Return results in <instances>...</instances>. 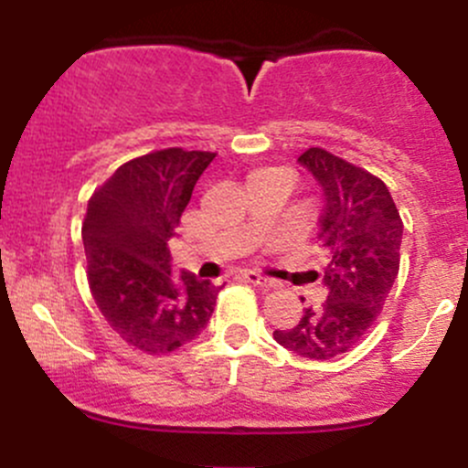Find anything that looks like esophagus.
I'll return each mask as SVG.
<instances>
[{"mask_svg": "<svg viewBox=\"0 0 468 468\" xmlns=\"http://www.w3.org/2000/svg\"><path fill=\"white\" fill-rule=\"evenodd\" d=\"M244 279H246V282H249V283H252V286H257V288H261V290L275 288V282H271V279L257 275V272H244Z\"/></svg>", "mask_w": 468, "mask_h": 468, "instance_id": "1", "label": "esophagus"}]
</instances>
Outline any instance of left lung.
Instances as JSON below:
<instances>
[{
    "label": "left lung",
    "mask_w": 468,
    "mask_h": 468,
    "mask_svg": "<svg viewBox=\"0 0 468 468\" xmlns=\"http://www.w3.org/2000/svg\"><path fill=\"white\" fill-rule=\"evenodd\" d=\"M299 165L324 189L319 246L330 260L325 303L303 308L297 325L272 336L299 356L330 361L356 346L383 310L399 277L402 219L388 185L361 166L321 147L303 152Z\"/></svg>",
    "instance_id": "8db88e82"
}]
</instances>
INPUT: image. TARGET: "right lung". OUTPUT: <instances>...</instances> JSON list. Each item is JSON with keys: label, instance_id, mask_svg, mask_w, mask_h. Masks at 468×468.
I'll list each match as a JSON object with an SVG mask.
<instances>
[{"label": "right lung", "instance_id": "obj_1", "mask_svg": "<svg viewBox=\"0 0 468 468\" xmlns=\"http://www.w3.org/2000/svg\"><path fill=\"white\" fill-rule=\"evenodd\" d=\"M216 154L160 149L121 165L88 202L83 246L92 297L112 330L147 354L207 327L222 286L171 275L169 241Z\"/></svg>", "mask_w": 468, "mask_h": 468}]
</instances>
